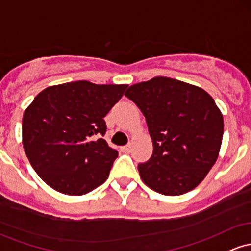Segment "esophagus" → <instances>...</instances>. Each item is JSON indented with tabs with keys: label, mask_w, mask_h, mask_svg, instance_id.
Segmentation results:
<instances>
[{
	"label": "esophagus",
	"mask_w": 251,
	"mask_h": 251,
	"mask_svg": "<svg viewBox=\"0 0 251 251\" xmlns=\"http://www.w3.org/2000/svg\"><path fill=\"white\" fill-rule=\"evenodd\" d=\"M121 151H123V152H130V151H131V145L130 144L125 145V147L121 148Z\"/></svg>",
	"instance_id": "esophagus-1"
}]
</instances>
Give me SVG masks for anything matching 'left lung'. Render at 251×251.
Returning a JSON list of instances; mask_svg holds the SVG:
<instances>
[{
	"instance_id": "left-lung-1",
	"label": "left lung",
	"mask_w": 251,
	"mask_h": 251,
	"mask_svg": "<svg viewBox=\"0 0 251 251\" xmlns=\"http://www.w3.org/2000/svg\"><path fill=\"white\" fill-rule=\"evenodd\" d=\"M144 114L152 156L140 163L143 182L163 195H181L198 186L218 158L224 120L201 88L169 77H153L125 93Z\"/></svg>"
}]
</instances>
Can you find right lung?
Returning <instances> with one entry per match:
<instances>
[{
	"instance_id": "1",
	"label": "right lung",
	"mask_w": 251,
	"mask_h": 251,
	"mask_svg": "<svg viewBox=\"0 0 251 251\" xmlns=\"http://www.w3.org/2000/svg\"><path fill=\"white\" fill-rule=\"evenodd\" d=\"M127 84L68 82L48 87L24 113L23 145L44 182L67 195H83L108 178L118 151L102 138L103 118Z\"/></svg>"
}]
</instances>
